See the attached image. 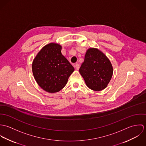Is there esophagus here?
Returning <instances> with one entry per match:
<instances>
[{
  "mask_svg": "<svg viewBox=\"0 0 146 146\" xmlns=\"http://www.w3.org/2000/svg\"><path fill=\"white\" fill-rule=\"evenodd\" d=\"M75 67H76V70H79V67H80V65H79V63H76L75 64Z\"/></svg>",
  "mask_w": 146,
  "mask_h": 146,
  "instance_id": "esophagus-1",
  "label": "esophagus"
}]
</instances>
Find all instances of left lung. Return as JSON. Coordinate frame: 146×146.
<instances>
[{
  "instance_id": "obj_1",
  "label": "left lung",
  "mask_w": 146,
  "mask_h": 146,
  "mask_svg": "<svg viewBox=\"0 0 146 146\" xmlns=\"http://www.w3.org/2000/svg\"><path fill=\"white\" fill-rule=\"evenodd\" d=\"M79 72L90 89L100 91L109 83L113 74V68L102 52L96 48H89L86 52Z\"/></svg>"
}]
</instances>
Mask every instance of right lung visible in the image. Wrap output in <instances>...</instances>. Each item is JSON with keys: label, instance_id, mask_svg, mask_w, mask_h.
I'll return each mask as SVG.
<instances>
[{"label": "right lung", "instance_id": "1", "mask_svg": "<svg viewBox=\"0 0 146 146\" xmlns=\"http://www.w3.org/2000/svg\"><path fill=\"white\" fill-rule=\"evenodd\" d=\"M62 46L56 43L44 46L34 58L32 70L38 85L49 93L61 90L74 71V67L61 53Z\"/></svg>", "mask_w": 146, "mask_h": 146}]
</instances>
